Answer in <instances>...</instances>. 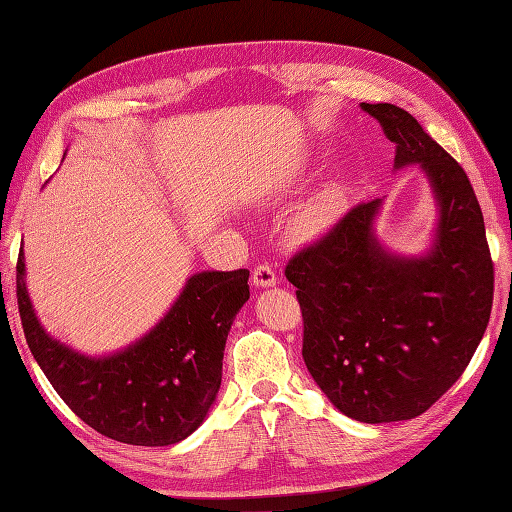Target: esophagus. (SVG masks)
<instances>
[{
    "label": "esophagus",
    "mask_w": 512,
    "mask_h": 512,
    "mask_svg": "<svg viewBox=\"0 0 512 512\" xmlns=\"http://www.w3.org/2000/svg\"><path fill=\"white\" fill-rule=\"evenodd\" d=\"M253 286H257V288H273V286H277L275 270L270 268L268 264H259L253 270Z\"/></svg>",
    "instance_id": "esophagus-1"
}]
</instances>
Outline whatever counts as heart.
<instances>
[{"mask_svg":"<svg viewBox=\"0 0 512 512\" xmlns=\"http://www.w3.org/2000/svg\"><path fill=\"white\" fill-rule=\"evenodd\" d=\"M343 211V193L339 189H328L312 198L297 220V231L303 237H317L336 224Z\"/></svg>","mask_w":512,"mask_h":512,"instance_id":"heart-1","label":"heart"}]
</instances>
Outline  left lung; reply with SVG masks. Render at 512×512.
Segmentation results:
<instances>
[{
    "label": "left lung",
    "mask_w": 512,
    "mask_h": 512,
    "mask_svg": "<svg viewBox=\"0 0 512 512\" xmlns=\"http://www.w3.org/2000/svg\"><path fill=\"white\" fill-rule=\"evenodd\" d=\"M396 143L394 169L418 165L438 222L422 255L380 244L383 200L358 204L290 259L303 314V361L347 418L411 420L447 391L473 358L493 306V262L480 202L464 169L409 112L361 103Z\"/></svg>",
    "instance_id": "left-lung-1"
}]
</instances>
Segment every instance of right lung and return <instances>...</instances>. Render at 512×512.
<instances>
[{"label":"right lung","mask_w":512,"mask_h":512,"mask_svg":"<svg viewBox=\"0 0 512 512\" xmlns=\"http://www.w3.org/2000/svg\"><path fill=\"white\" fill-rule=\"evenodd\" d=\"M248 270H204L187 279L154 328L123 350L90 356L43 328L17 259L19 317L32 356L76 416L136 447H169L200 427L222 383L226 336L248 301Z\"/></svg>","instance_id":"1"}]
</instances>
